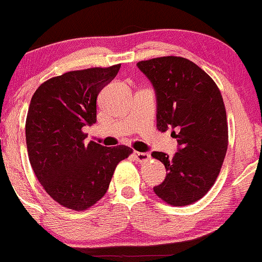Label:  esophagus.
I'll list each match as a JSON object with an SVG mask.
<instances>
[{
    "label": "esophagus",
    "mask_w": 262,
    "mask_h": 262,
    "mask_svg": "<svg viewBox=\"0 0 262 262\" xmlns=\"http://www.w3.org/2000/svg\"><path fill=\"white\" fill-rule=\"evenodd\" d=\"M134 156H135V160H136V161H138V162H144V161H148L149 159H150V154H149V152L135 151V152H134Z\"/></svg>",
    "instance_id": "esophagus-1"
}]
</instances>
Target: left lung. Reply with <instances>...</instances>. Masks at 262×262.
Masks as SVG:
<instances>
[{"label": "left lung", "mask_w": 262, "mask_h": 262, "mask_svg": "<svg viewBox=\"0 0 262 262\" xmlns=\"http://www.w3.org/2000/svg\"><path fill=\"white\" fill-rule=\"evenodd\" d=\"M137 67L155 90L156 126L161 132L171 127L178 142L173 156L151 152L166 168L154 192L171 206H188L208 192L225 159L229 131L222 94L205 71L184 57H156Z\"/></svg>", "instance_id": "8db88e82"}]
</instances>
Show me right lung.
Here are the masks:
<instances>
[{
    "label": "right lung",
    "instance_id": "right-lung-1",
    "mask_svg": "<svg viewBox=\"0 0 262 262\" xmlns=\"http://www.w3.org/2000/svg\"><path fill=\"white\" fill-rule=\"evenodd\" d=\"M120 64L72 71L44 81L33 94L25 132L30 164L40 184L59 205L85 210L107 192L117 165L132 149L103 147L83 127L96 123L100 91Z\"/></svg>",
    "mask_w": 262,
    "mask_h": 262
}]
</instances>
